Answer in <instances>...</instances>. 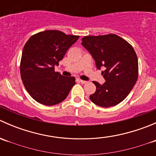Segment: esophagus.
<instances>
[{"label":"esophagus","mask_w":156,"mask_h":156,"mask_svg":"<svg viewBox=\"0 0 156 156\" xmlns=\"http://www.w3.org/2000/svg\"><path fill=\"white\" fill-rule=\"evenodd\" d=\"M80 82H81V84H86V83H87V81H84V80H80Z\"/></svg>","instance_id":"34e87169"}]
</instances>
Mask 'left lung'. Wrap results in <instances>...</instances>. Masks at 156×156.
<instances>
[{
  "label": "left lung",
  "instance_id": "obj_1",
  "mask_svg": "<svg viewBox=\"0 0 156 156\" xmlns=\"http://www.w3.org/2000/svg\"><path fill=\"white\" fill-rule=\"evenodd\" d=\"M81 44L92 55L97 68L105 67L103 84L97 87L90 99L101 107H110L123 101L130 94L138 78V59L133 47L115 34L85 36Z\"/></svg>",
  "mask_w": 156,
  "mask_h": 156
}]
</instances>
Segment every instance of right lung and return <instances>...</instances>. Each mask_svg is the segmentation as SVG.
<instances>
[{
    "label": "right lung",
    "instance_id": "right-lung-1",
    "mask_svg": "<svg viewBox=\"0 0 156 156\" xmlns=\"http://www.w3.org/2000/svg\"><path fill=\"white\" fill-rule=\"evenodd\" d=\"M78 35H67L57 30L33 34L23 48L20 74L26 90L34 100L45 106L63 101L75 84V77H64L55 72L68 49Z\"/></svg>",
    "mask_w": 156,
    "mask_h": 156
}]
</instances>
